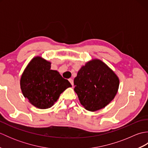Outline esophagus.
<instances>
[{
	"label": "esophagus",
	"instance_id": "obj_1",
	"mask_svg": "<svg viewBox=\"0 0 148 148\" xmlns=\"http://www.w3.org/2000/svg\"><path fill=\"white\" fill-rule=\"evenodd\" d=\"M69 82L71 83V84H72V85L73 86L74 85V81H73V79H71V78H70V79H69Z\"/></svg>",
	"mask_w": 148,
	"mask_h": 148
}]
</instances>
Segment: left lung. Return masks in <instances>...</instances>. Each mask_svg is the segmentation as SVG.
<instances>
[{
    "instance_id": "left-lung-1",
    "label": "left lung",
    "mask_w": 148,
    "mask_h": 148,
    "mask_svg": "<svg viewBox=\"0 0 148 148\" xmlns=\"http://www.w3.org/2000/svg\"><path fill=\"white\" fill-rule=\"evenodd\" d=\"M74 91L84 108L96 111L111 102L117 93L119 79L100 60L87 62L74 78Z\"/></svg>"
}]
</instances>
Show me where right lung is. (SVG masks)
Masks as SVG:
<instances>
[{
	"mask_svg": "<svg viewBox=\"0 0 148 148\" xmlns=\"http://www.w3.org/2000/svg\"><path fill=\"white\" fill-rule=\"evenodd\" d=\"M50 69L51 63L37 56L27 65L21 77L20 86L23 96L39 109L51 108L60 95L72 86L58 71Z\"/></svg>",
	"mask_w": 148,
	"mask_h": 148,
	"instance_id": "obj_1",
	"label": "right lung"
}]
</instances>
